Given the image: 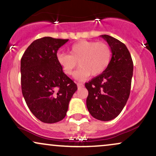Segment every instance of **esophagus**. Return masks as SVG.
Returning <instances> with one entry per match:
<instances>
[{
  "label": "esophagus",
  "instance_id": "esophagus-1",
  "mask_svg": "<svg viewBox=\"0 0 156 156\" xmlns=\"http://www.w3.org/2000/svg\"><path fill=\"white\" fill-rule=\"evenodd\" d=\"M77 86H78V88H80V87H83V83H77Z\"/></svg>",
  "mask_w": 156,
  "mask_h": 156
}]
</instances>
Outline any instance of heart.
I'll return each mask as SVG.
<instances>
[{
    "label": "heart",
    "instance_id": "1",
    "mask_svg": "<svg viewBox=\"0 0 156 156\" xmlns=\"http://www.w3.org/2000/svg\"><path fill=\"white\" fill-rule=\"evenodd\" d=\"M112 58L111 48L105 42L80 41L71 46L69 54H59L57 60L64 73L71 76L78 66L75 78L84 80L97 76L108 68Z\"/></svg>",
    "mask_w": 156,
    "mask_h": 156
}]
</instances>
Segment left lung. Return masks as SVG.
Instances as JSON below:
<instances>
[{
    "mask_svg": "<svg viewBox=\"0 0 156 156\" xmlns=\"http://www.w3.org/2000/svg\"><path fill=\"white\" fill-rule=\"evenodd\" d=\"M112 50L108 68L85 83L89 91L88 110L94 119L108 121L121 113L130 94L133 61L124 44L108 35H100Z\"/></svg>",
    "mask_w": 156,
    "mask_h": 156,
    "instance_id": "8db88e82",
    "label": "left lung"
}]
</instances>
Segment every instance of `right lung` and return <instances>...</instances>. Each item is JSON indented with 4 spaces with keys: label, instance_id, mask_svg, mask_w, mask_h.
<instances>
[{
    "label": "right lung",
    "instance_id": "add662e5",
    "mask_svg": "<svg viewBox=\"0 0 156 156\" xmlns=\"http://www.w3.org/2000/svg\"><path fill=\"white\" fill-rule=\"evenodd\" d=\"M67 41L51 37L37 39L21 59L22 94L32 113L44 123L62 121L78 89L57 60L58 49Z\"/></svg>",
    "mask_w": 156,
    "mask_h": 156
}]
</instances>
